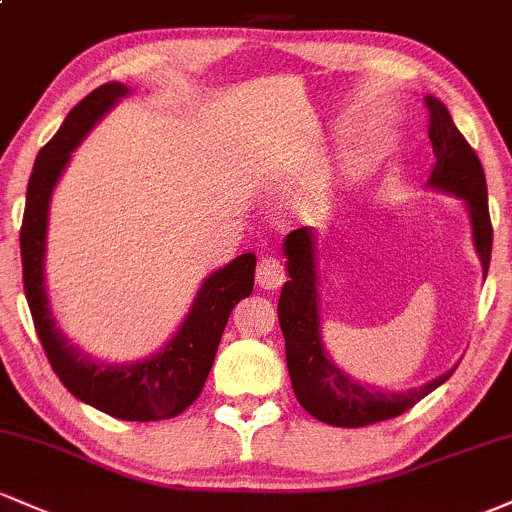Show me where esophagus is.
I'll use <instances>...</instances> for the list:
<instances>
[{"mask_svg": "<svg viewBox=\"0 0 512 512\" xmlns=\"http://www.w3.org/2000/svg\"><path fill=\"white\" fill-rule=\"evenodd\" d=\"M255 279L264 288V291H274V288H279L281 283L286 281V267H283V262L279 260V257L264 255V257H260V262H257Z\"/></svg>", "mask_w": 512, "mask_h": 512, "instance_id": "1", "label": "esophagus"}]
</instances>
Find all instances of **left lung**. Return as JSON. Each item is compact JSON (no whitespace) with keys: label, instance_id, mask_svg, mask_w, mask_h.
<instances>
[{"label":"left lung","instance_id":"left-lung-1","mask_svg":"<svg viewBox=\"0 0 512 512\" xmlns=\"http://www.w3.org/2000/svg\"><path fill=\"white\" fill-rule=\"evenodd\" d=\"M424 104L429 109V140L434 152V171L429 186L448 190L463 197L470 207L474 248L484 264V276L489 272L491 243L494 229L489 217V197H486V176L477 152L472 150L465 135L455 128L446 104L427 95ZM288 257V279L283 283L279 298V324L286 338V362L295 398L319 422L334 427H367L408 412L424 396L453 374L429 381V384L405 393H389L357 384L346 372H341L326 357L319 336L317 312V269H315V238L312 231L295 229L283 243Z\"/></svg>","mask_w":512,"mask_h":512}]
</instances>
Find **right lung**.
I'll return each mask as SVG.
<instances>
[{"instance_id": "right-lung-1", "label": "right lung", "mask_w": 512, "mask_h": 512, "mask_svg": "<svg viewBox=\"0 0 512 512\" xmlns=\"http://www.w3.org/2000/svg\"><path fill=\"white\" fill-rule=\"evenodd\" d=\"M123 95H128V88L121 83H104L92 90L71 109L35 159L21 224L23 291L49 365L73 396L116 420L155 422L181 415L202 393L231 310L252 293L255 255L245 252L209 276L178 334L150 360L100 365L66 341L49 310L42 272L49 197L76 145Z\"/></svg>"}]
</instances>
